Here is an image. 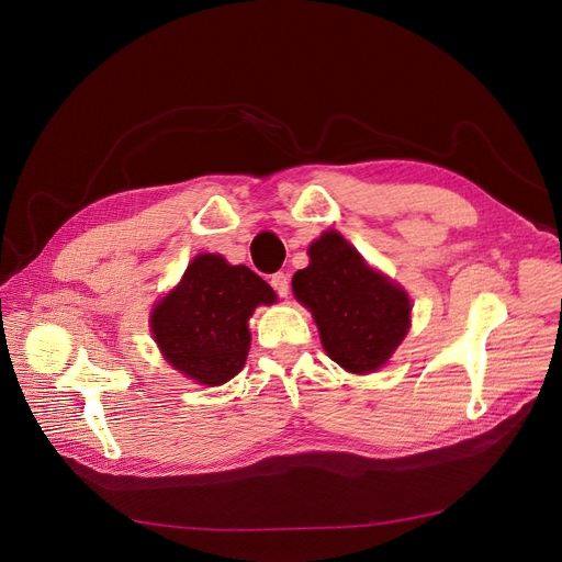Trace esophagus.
Returning <instances> with one entry per match:
<instances>
[{"mask_svg":"<svg viewBox=\"0 0 562 562\" xmlns=\"http://www.w3.org/2000/svg\"><path fill=\"white\" fill-rule=\"evenodd\" d=\"M271 286L276 289V293L280 297H286L289 295V276L286 273H276L271 276Z\"/></svg>","mask_w":562,"mask_h":562,"instance_id":"1","label":"esophagus"}]
</instances>
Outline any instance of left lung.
<instances>
[{
    "mask_svg": "<svg viewBox=\"0 0 562 562\" xmlns=\"http://www.w3.org/2000/svg\"><path fill=\"white\" fill-rule=\"evenodd\" d=\"M293 276V295L311 311L327 356L351 373L378 371L405 340L412 300L371 269L347 239L327 231Z\"/></svg>",
    "mask_w": 562,
    "mask_h": 562,
    "instance_id": "left-lung-1",
    "label": "left lung"
}]
</instances>
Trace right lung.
Returning <instances> with one entry per match:
<instances>
[{
    "mask_svg": "<svg viewBox=\"0 0 562 562\" xmlns=\"http://www.w3.org/2000/svg\"><path fill=\"white\" fill-rule=\"evenodd\" d=\"M276 300V291L249 267L200 254L180 284L155 304L150 331L173 369L198 384L220 386L247 362L251 313Z\"/></svg>",
    "mask_w": 562,
    "mask_h": 562,
    "instance_id": "add662e5",
    "label": "right lung"
}]
</instances>
